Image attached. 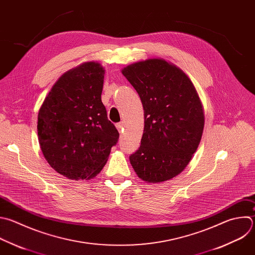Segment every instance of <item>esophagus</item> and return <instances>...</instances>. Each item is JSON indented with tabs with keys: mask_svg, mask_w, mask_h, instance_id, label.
Instances as JSON below:
<instances>
[{
	"mask_svg": "<svg viewBox=\"0 0 255 255\" xmlns=\"http://www.w3.org/2000/svg\"><path fill=\"white\" fill-rule=\"evenodd\" d=\"M116 128L118 129L119 132H122L123 129H124V123L123 122H120V123H117L116 124Z\"/></svg>",
	"mask_w": 255,
	"mask_h": 255,
	"instance_id": "esophagus-1",
	"label": "esophagus"
}]
</instances>
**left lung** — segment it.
Masks as SVG:
<instances>
[{"label": "left lung", "mask_w": 255, "mask_h": 255, "mask_svg": "<svg viewBox=\"0 0 255 255\" xmlns=\"http://www.w3.org/2000/svg\"><path fill=\"white\" fill-rule=\"evenodd\" d=\"M122 74L144 109L141 145L130 163L146 182L172 179L188 165L202 137L204 113L194 85L181 69L163 59L131 64Z\"/></svg>", "instance_id": "8db88e82"}]
</instances>
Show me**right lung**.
Returning a JSON list of instances; mask_svg holds the SVG:
<instances>
[{
	"mask_svg": "<svg viewBox=\"0 0 255 255\" xmlns=\"http://www.w3.org/2000/svg\"><path fill=\"white\" fill-rule=\"evenodd\" d=\"M104 68L86 62L64 73L38 114L41 150L50 166L71 180L94 178L119 133L101 100Z\"/></svg>",
	"mask_w": 255,
	"mask_h": 255,
	"instance_id": "1",
	"label": "right lung"
}]
</instances>
